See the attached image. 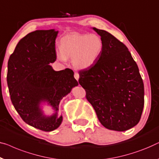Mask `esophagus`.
I'll use <instances>...</instances> for the list:
<instances>
[{
  "instance_id": "1",
  "label": "esophagus",
  "mask_w": 159,
  "mask_h": 159,
  "mask_svg": "<svg viewBox=\"0 0 159 159\" xmlns=\"http://www.w3.org/2000/svg\"><path fill=\"white\" fill-rule=\"evenodd\" d=\"M75 78L78 81V80H79V78H80V75H79V74H78L77 72H75Z\"/></svg>"
}]
</instances>
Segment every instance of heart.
Masks as SVG:
<instances>
[{"label": "heart", "mask_w": 159, "mask_h": 159, "mask_svg": "<svg viewBox=\"0 0 159 159\" xmlns=\"http://www.w3.org/2000/svg\"><path fill=\"white\" fill-rule=\"evenodd\" d=\"M60 51H57V57L65 61L72 58L75 67L84 70L95 64L102 51L103 42L95 34H82L71 33L66 34L60 39Z\"/></svg>", "instance_id": "heart-1"}]
</instances>
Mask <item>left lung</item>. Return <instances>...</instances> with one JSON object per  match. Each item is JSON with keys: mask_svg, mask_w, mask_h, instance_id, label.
<instances>
[{"mask_svg": "<svg viewBox=\"0 0 159 159\" xmlns=\"http://www.w3.org/2000/svg\"><path fill=\"white\" fill-rule=\"evenodd\" d=\"M93 29L101 36L102 51L96 63L80 71L79 83L104 127L127 130L139 123L143 109L139 67L123 43L106 31Z\"/></svg>", "mask_w": 159, "mask_h": 159, "instance_id": "1", "label": "left lung"}]
</instances>
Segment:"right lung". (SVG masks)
Returning a JSON list of instances; mask_svg holds the SVG:
<instances>
[{"label":"right lung","instance_id":"1","mask_svg":"<svg viewBox=\"0 0 159 159\" xmlns=\"http://www.w3.org/2000/svg\"><path fill=\"white\" fill-rule=\"evenodd\" d=\"M57 31L50 29L27 34L18 43L8 62L7 83L16 110L25 123L47 132L61 125L59 102L78 85L72 70L54 71L49 65L57 59ZM41 102L52 107L55 113L52 116L43 114Z\"/></svg>","mask_w":159,"mask_h":159}]
</instances>
